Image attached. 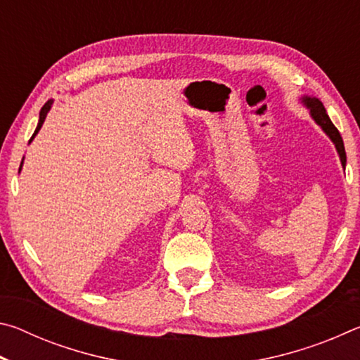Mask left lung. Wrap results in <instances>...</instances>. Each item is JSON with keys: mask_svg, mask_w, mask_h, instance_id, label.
<instances>
[{"mask_svg": "<svg viewBox=\"0 0 360 360\" xmlns=\"http://www.w3.org/2000/svg\"><path fill=\"white\" fill-rule=\"evenodd\" d=\"M300 101H302V105L309 111L311 119L321 127L322 131H324L326 135L330 138V141L335 144V149H337V152H338L341 167H343V169H345L346 168V152H345L343 139H341V135L337 130V127L332 124V120H330V117H328V114L326 111L324 105H322V101L319 98H316V96H309V95H303Z\"/></svg>", "mask_w": 360, "mask_h": 360, "instance_id": "left-lung-1", "label": "left lung"}]
</instances>
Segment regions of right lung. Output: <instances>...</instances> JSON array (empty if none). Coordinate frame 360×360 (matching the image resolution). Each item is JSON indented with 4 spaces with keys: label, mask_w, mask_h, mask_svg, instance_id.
I'll return each mask as SVG.
<instances>
[{
    "label": "right lung",
    "mask_w": 360,
    "mask_h": 360,
    "mask_svg": "<svg viewBox=\"0 0 360 360\" xmlns=\"http://www.w3.org/2000/svg\"><path fill=\"white\" fill-rule=\"evenodd\" d=\"M52 105H53V100H49L44 106L41 108V111H39V120H38V125H36V130H34V133H33V136H32V139H30V143L33 141L34 139V136L38 135V131L41 130V127H42V124H44V120H46V117H47V114H49V111H51V108H52ZM22 165H23V160H22ZM22 165H20V168H19V173H20V169H22Z\"/></svg>",
    "instance_id": "obj_1"
}]
</instances>
